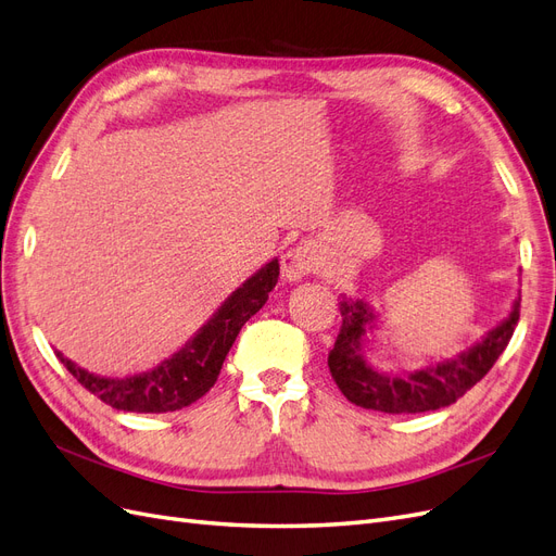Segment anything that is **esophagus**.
<instances>
[{
    "instance_id": "1",
    "label": "esophagus",
    "mask_w": 556,
    "mask_h": 556,
    "mask_svg": "<svg viewBox=\"0 0 556 556\" xmlns=\"http://www.w3.org/2000/svg\"><path fill=\"white\" fill-rule=\"evenodd\" d=\"M280 266H282V278L285 280L299 282L301 278H306L308 274L315 271V266H317V255H315L313 245H308V243L294 245L292 250L285 252Z\"/></svg>"
}]
</instances>
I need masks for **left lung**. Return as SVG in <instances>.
Returning <instances> with one entry per match:
<instances>
[{
    "instance_id": "obj_1",
    "label": "left lung",
    "mask_w": 556,
    "mask_h": 556,
    "mask_svg": "<svg viewBox=\"0 0 556 556\" xmlns=\"http://www.w3.org/2000/svg\"><path fill=\"white\" fill-rule=\"evenodd\" d=\"M519 301L517 294L508 317L457 357L431 362L408 374H394L378 371L364 355L366 336L378 329L376 311L364 299L343 296V325L329 352L331 378L348 401L368 410L399 415L445 408L480 382L506 350L519 319Z\"/></svg>"
}]
</instances>
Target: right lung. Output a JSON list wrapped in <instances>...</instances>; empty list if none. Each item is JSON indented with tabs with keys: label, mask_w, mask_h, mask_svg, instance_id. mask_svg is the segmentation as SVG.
I'll return each mask as SVG.
<instances>
[{
	"label": "right lung",
	"mask_w": 556,
	"mask_h": 556,
	"mask_svg": "<svg viewBox=\"0 0 556 556\" xmlns=\"http://www.w3.org/2000/svg\"><path fill=\"white\" fill-rule=\"evenodd\" d=\"M278 276V260L264 264L255 276H250L241 288L225 299V304L213 313L208 323L188 343L174 352L169 359L157 364L153 371L127 378H106L86 371L72 359H66L62 352H55V355L66 366V371L97 399L109 403L111 408L127 413L180 410L204 396L215 384L241 327L266 304Z\"/></svg>",
	"instance_id": "add662e5"
}]
</instances>
